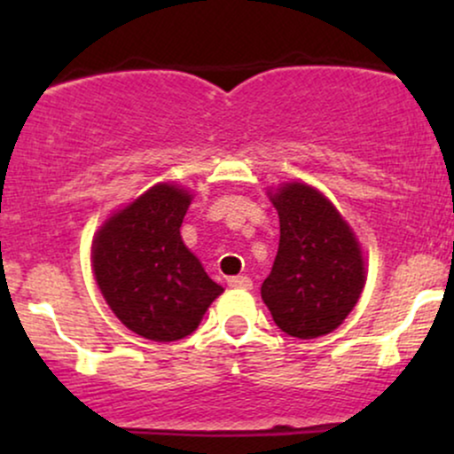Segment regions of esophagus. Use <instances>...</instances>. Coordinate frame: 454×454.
I'll return each instance as SVG.
<instances>
[{
  "label": "esophagus",
  "mask_w": 454,
  "mask_h": 454,
  "mask_svg": "<svg viewBox=\"0 0 454 454\" xmlns=\"http://www.w3.org/2000/svg\"><path fill=\"white\" fill-rule=\"evenodd\" d=\"M228 286H231V288H239V290H252L254 284L247 275H237V278L228 279Z\"/></svg>",
  "instance_id": "1"
}]
</instances>
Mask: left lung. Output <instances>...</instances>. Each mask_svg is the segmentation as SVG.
Returning a JSON list of instances; mask_svg holds the SVG:
<instances>
[{"mask_svg": "<svg viewBox=\"0 0 454 454\" xmlns=\"http://www.w3.org/2000/svg\"><path fill=\"white\" fill-rule=\"evenodd\" d=\"M270 202L279 215V247L260 294L290 337L326 335L363 293L361 245L335 205L311 185H281Z\"/></svg>", "mask_w": 454, "mask_h": 454, "instance_id": "8db88e82", "label": "left lung"}]
</instances>
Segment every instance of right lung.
Returning <instances> with one entry per match:
<instances>
[{
  "label": "right lung",
  "instance_id": "right-lung-1",
  "mask_svg": "<svg viewBox=\"0 0 454 454\" xmlns=\"http://www.w3.org/2000/svg\"><path fill=\"white\" fill-rule=\"evenodd\" d=\"M192 194L158 184L117 211L93 239L91 267L113 314L151 341L192 335L223 293L181 239Z\"/></svg>",
  "mask_w": 454,
  "mask_h": 454
}]
</instances>
